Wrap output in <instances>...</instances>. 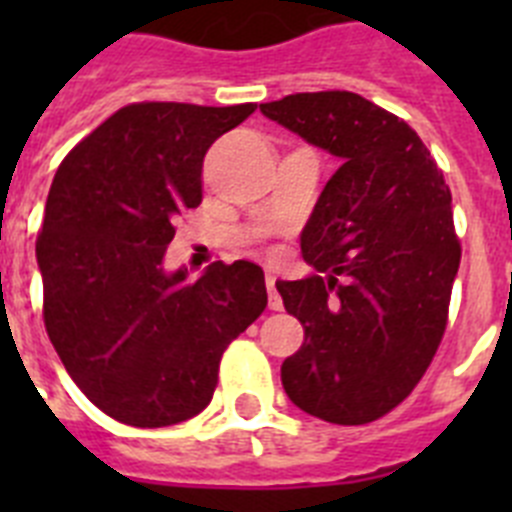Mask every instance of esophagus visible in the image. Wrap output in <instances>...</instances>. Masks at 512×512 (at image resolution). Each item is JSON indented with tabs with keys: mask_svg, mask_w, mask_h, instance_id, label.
Instances as JSON below:
<instances>
[{
	"mask_svg": "<svg viewBox=\"0 0 512 512\" xmlns=\"http://www.w3.org/2000/svg\"><path fill=\"white\" fill-rule=\"evenodd\" d=\"M266 289H269V307L271 310H282V297H279V292H277V277H274V274H266Z\"/></svg>",
	"mask_w": 512,
	"mask_h": 512,
	"instance_id": "34e87169",
	"label": "esophagus"
}]
</instances>
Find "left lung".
Returning a JSON list of instances; mask_svg holds the SVG:
<instances>
[{"label": "left lung", "instance_id": "obj_1", "mask_svg": "<svg viewBox=\"0 0 512 512\" xmlns=\"http://www.w3.org/2000/svg\"><path fill=\"white\" fill-rule=\"evenodd\" d=\"M261 112L341 158L302 230L318 274L277 282L305 328L284 390L320 420L372 423L415 390L449 323L461 261L451 189L408 122L361 94L300 92Z\"/></svg>", "mask_w": 512, "mask_h": 512}]
</instances>
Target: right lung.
<instances>
[{"label": "right lung", "mask_w": 512, "mask_h": 512, "mask_svg": "<svg viewBox=\"0 0 512 512\" xmlns=\"http://www.w3.org/2000/svg\"><path fill=\"white\" fill-rule=\"evenodd\" d=\"M256 104L133 102L58 166L35 253L43 320L69 377L102 413L164 428L210 405L230 341L266 307L261 266L166 274L176 220L202 202V161Z\"/></svg>", "instance_id": "add662e5"}]
</instances>
